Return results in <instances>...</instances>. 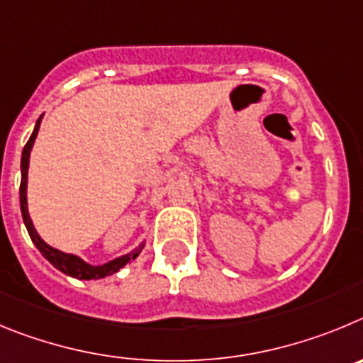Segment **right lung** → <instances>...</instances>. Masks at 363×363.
I'll use <instances>...</instances> for the list:
<instances>
[{"instance_id": "right-lung-1", "label": "right lung", "mask_w": 363, "mask_h": 363, "mask_svg": "<svg viewBox=\"0 0 363 363\" xmlns=\"http://www.w3.org/2000/svg\"><path fill=\"white\" fill-rule=\"evenodd\" d=\"M41 117H39L38 123H35L34 132H32L30 139H28V143L25 145V148H23V153H21V186H19V204H21L23 222H25V226H27V231H28V235H30L32 242H34L35 247L41 251V255H43L45 259H47L54 267H57L60 271H63L65 275H70V277H74V279H79V280L103 279V277L113 275V273H117L121 267L126 266L130 260H135L137 255L141 253V250L145 247V244H141L139 247H135L132 253L123 255V257H119V259L110 260V262L103 264V266H90V264H86L84 260H81L79 257H76V255L63 253V251L48 246L43 238L39 237L38 231L34 230V224H32L30 215H28V208H27V172H28V159H30V150H32V146H34L39 125H41Z\"/></svg>"}]
</instances>
